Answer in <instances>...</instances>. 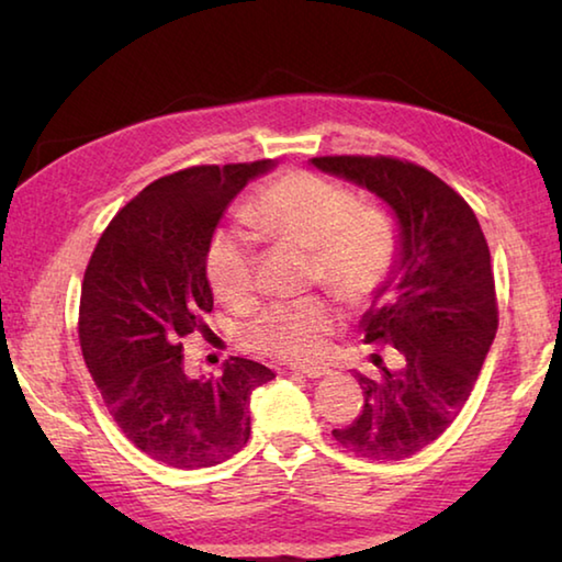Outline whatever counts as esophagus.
Segmentation results:
<instances>
[{
    "label": "esophagus",
    "mask_w": 562,
    "mask_h": 562,
    "mask_svg": "<svg viewBox=\"0 0 562 562\" xmlns=\"http://www.w3.org/2000/svg\"><path fill=\"white\" fill-rule=\"evenodd\" d=\"M292 372H297V374L307 376V379H319V376L329 374V369L327 367H312V364H294Z\"/></svg>",
    "instance_id": "obj_1"
}]
</instances>
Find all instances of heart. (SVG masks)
<instances>
[{
  "mask_svg": "<svg viewBox=\"0 0 562 562\" xmlns=\"http://www.w3.org/2000/svg\"><path fill=\"white\" fill-rule=\"evenodd\" d=\"M247 221L280 240L312 250L315 278L349 304H364L384 288L396 265V233L376 207L355 205L349 190L307 170L274 180L247 205ZM205 272L217 297L243 304L255 290V250L240 227H221L205 250ZM341 325L322 297L278 302L245 327V345L274 359L312 361Z\"/></svg>",
  "mask_w": 562,
  "mask_h": 562,
  "instance_id": "obj_1",
  "label": "heart"
}]
</instances>
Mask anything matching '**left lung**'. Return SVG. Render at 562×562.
<instances>
[{
    "instance_id": "8db88e82",
    "label": "left lung",
    "mask_w": 562,
    "mask_h": 562,
    "mask_svg": "<svg viewBox=\"0 0 562 562\" xmlns=\"http://www.w3.org/2000/svg\"><path fill=\"white\" fill-rule=\"evenodd\" d=\"M312 166L367 188L396 217L392 278L359 327L402 364L376 379L355 372L364 404L331 436L364 459L402 461L449 429L496 339L488 243L471 205L422 166L389 156H322Z\"/></svg>"
}]
</instances>
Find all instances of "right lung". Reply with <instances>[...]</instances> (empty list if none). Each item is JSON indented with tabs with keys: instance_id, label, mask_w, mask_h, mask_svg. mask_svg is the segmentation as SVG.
I'll return each instance as SVG.
<instances>
[{
	"instance_id": "1",
	"label": "right lung",
	"mask_w": 562,
	"mask_h": 562,
	"mask_svg": "<svg viewBox=\"0 0 562 562\" xmlns=\"http://www.w3.org/2000/svg\"><path fill=\"white\" fill-rule=\"evenodd\" d=\"M274 160L178 170L140 190L99 237L83 272L79 341L126 439L173 469H207L250 439V396L274 379L231 357L188 376L180 339L213 310L207 243L233 198Z\"/></svg>"
}]
</instances>
